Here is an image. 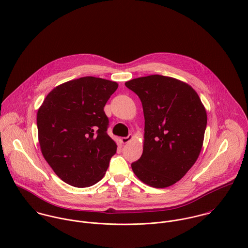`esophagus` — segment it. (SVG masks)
Returning <instances> with one entry per match:
<instances>
[{
  "label": "esophagus",
  "instance_id": "esophagus-1",
  "mask_svg": "<svg viewBox=\"0 0 248 248\" xmlns=\"http://www.w3.org/2000/svg\"><path fill=\"white\" fill-rule=\"evenodd\" d=\"M132 138H133V136H132L131 134H129V135H128V136H126V137H123L121 140H122V143L126 144V143H128Z\"/></svg>",
  "mask_w": 248,
  "mask_h": 248
}]
</instances>
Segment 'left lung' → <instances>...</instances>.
Returning a JSON list of instances; mask_svg holds the SVG:
<instances>
[{
	"mask_svg": "<svg viewBox=\"0 0 248 248\" xmlns=\"http://www.w3.org/2000/svg\"><path fill=\"white\" fill-rule=\"evenodd\" d=\"M125 87L140 98L145 118L143 153L131 163L132 170L151 187H170L200 155L207 124L205 108L191 86L171 77H141L126 81Z\"/></svg>",
	"mask_w": 248,
	"mask_h": 248,
	"instance_id": "1",
	"label": "left lung"
}]
</instances>
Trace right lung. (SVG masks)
Instances as JSON below:
<instances>
[{"label": "right lung", "mask_w": 248, "mask_h": 248, "mask_svg": "<svg viewBox=\"0 0 248 248\" xmlns=\"http://www.w3.org/2000/svg\"><path fill=\"white\" fill-rule=\"evenodd\" d=\"M116 81L82 77L54 88L37 114L42 154L65 183L90 187L100 181L117 152L108 135L104 106Z\"/></svg>", "instance_id": "1"}]
</instances>
